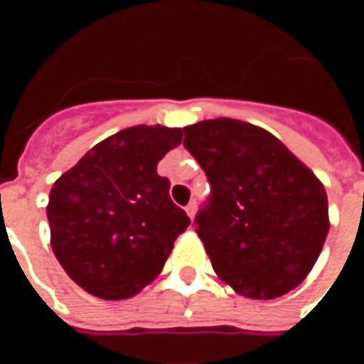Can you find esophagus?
Listing matches in <instances>:
<instances>
[{
    "label": "esophagus",
    "mask_w": 364,
    "mask_h": 364,
    "mask_svg": "<svg viewBox=\"0 0 364 364\" xmlns=\"http://www.w3.org/2000/svg\"><path fill=\"white\" fill-rule=\"evenodd\" d=\"M185 213L189 214V218L193 220V218H195V214H197V203H195V200H191L189 205L185 206Z\"/></svg>",
    "instance_id": "34e87169"
}]
</instances>
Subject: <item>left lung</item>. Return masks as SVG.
Listing matches in <instances>:
<instances>
[{
	"mask_svg": "<svg viewBox=\"0 0 364 364\" xmlns=\"http://www.w3.org/2000/svg\"><path fill=\"white\" fill-rule=\"evenodd\" d=\"M183 132V146L210 183L195 222L216 274L257 300L298 287L329 230L320 179L279 138L250 122L203 120Z\"/></svg>",
	"mask_w": 364,
	"mask_h": 364,
	"instance_id": "obj_1",
	"label": "left lung"
}]
</instances>
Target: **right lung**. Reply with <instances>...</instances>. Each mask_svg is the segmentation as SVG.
Masks as SVG:
<instances>
[{
  "mask_svg": "<svg viewBox=\"0 0 364 364\" xmlns=\"http://www.w3.org/2000/svg\"><path fill=\"white\" fill-rule=\"evenodd\" d=\"M181 140V128H124L54 183L46 206L52 252L93 296L138 294L191 224L169 197V179L158 175L159 159Z\"/></svg>",
  "mask_w": 364,
  "mask_h": 364,
  "instance_id": "obj_1",
  "label": "right lung"
}]
</instances>
